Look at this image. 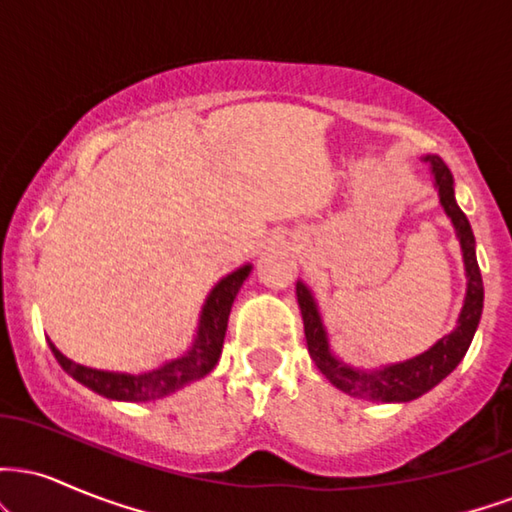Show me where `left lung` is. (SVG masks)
<instances>
[{"label":"left lung","instance_id":"8db88e82","mask_svg":"<svg viewBox=\"0 0 512 512\" xmlns=\"http://www.w3.org/2000/svg\"><path fill=\"white\" fill-rule=\"evenodd\" d=\"M421 161L428 163V168H431L433 187L438 190L440 207H443L445 216H448L452 228H455L457 240H460L464 276H467L462 310L457 315L452 332L440 337L424 354L411 356L407 361L385 363V366L378 368L351 366V363L342 361V358L334 354L330 334H327V327L322 322L320 308H317L310 286L301 279L296 281V298L303 315V330L310 358H313L320 373L337 390H342L351 397L370 399V402H411V399L433 390L443 378H448L452 370L457 368V363L462 361L464 354H467L474 332L479 327L481 310H484V281H481L477 262V240H474L469 219L457 207L455 180H452L450 168L445 166L443 158L433 154L421 156Z\"/></svg>","mask_w":512,"mask_h":512}]
</instances>
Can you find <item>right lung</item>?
I'll list each match as a JSON object with an SVG mask.
<instances>
[{"label":"right lung","mask_w":512,"mask_h":512,"mask_svg":"<svg viewBox=\"0 0 512 512\" xmlns=\"http://www.w3.org/2000/svg\"><path fill=\"white\" fill-rule=\"evenodd\" d=\"M252 272V264H243L236 272L226 274L214 284V289L204 298L202 310H199L197 330L192 334V342L180 356L170 358L158 368L142 370V373H122V370H101L91 366H81L72 361L50 342L52 354L60 363L64 373L72 375L88 390L98 392L101 397L117 399V402H151L161 399L180 387L195 383L204 378L219 361L223 349V337H226L228 315L231 305L236 301L240 286Z\"/></svg>","instance_id":"1"}]
</instances>
